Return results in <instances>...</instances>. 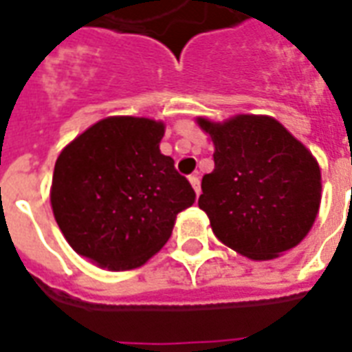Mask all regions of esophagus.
<instances>
[{
  "mask_svg": "<svg viewBox=\"0 0 352 352\" xmlns=\"http://www.w3.org/2000/svg\"><path fill=\"white\" fill-rule=\"evenodd\" d=\"M188 181H190V184H192L195 195H199V193H201V184H199V177L197 175H190V177H188Z\"/></svg>",
  "mask_w": 352,
  "mask_h": 352,
  "instance_id": "obj_1",
  "label": "esophagus"
}]
</instances>
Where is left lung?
<instances>
[{
  "mask_svg": "<svg viewBox=\"0 0 352 352\" xmlns=\"http://www.w3.org/2000/svg\"><path fill=\"white\" fill-rule=\"evenodd\" d=\"M195 122L214 144L199 208L217 239L254 261L300 245L322 203V171L305 144L268 115Z\"/></svg>",
  "mask_w": 352,
  "mask_h": 352,
  "instance_id": "8db88e82",
  "label": "left lung"
}]
</instances>
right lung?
<instances>
[{"instance_id": "1", "label": "right lung", "mask_w": 352, "mask_h": 352, "mask_svg": "<svg viewBox=\"0 0 352 352\" xmlns=\"http://www.w3.org/2000/svg\"><path fill=\"white\" fill-rule=\"evenodd\" d=\"M164 122L107 117L58 155L51 206L76 254L107 270L142 267L170 239L195 192L160 153Z\"/></svg>"}]
</instances>
